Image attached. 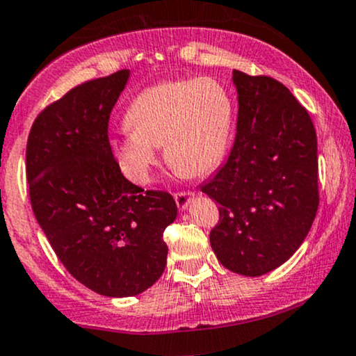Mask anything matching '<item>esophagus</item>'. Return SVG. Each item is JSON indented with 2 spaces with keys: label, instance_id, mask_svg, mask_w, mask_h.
Here are the masks:
<instances>
[{
  "label": "esophagus",
  "instance_id": "obj_1",
  "mask_svg": "<svg viewBox=\"0 0 356 356\" xmlns=\"http://www.w3.org/2000/svg\"><path fill=\"white\" fill-rule=\"evenodd\" d=\"M174 199H175V204H177L179 209L184 211V209H187L189 202L194 199V192H177V194H174Z\"/></svg>",
  "mask_w": 356,
  "mask_h": 356
}]
</instances>
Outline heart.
<instances>
[{"mask_svg":"<svg viewBox=\"0 0 356 356\" xmlns=\"http://www.w3.org/2000/svg\"><path fill=\"white\" fill-rule=\"evenodd\" d=\"M232 122L234 104L220 81L211 76L162 81L129 105V132L113 142V154L127 177L140 186L152 179L159 147L179 174L204 175L222 161Z\"/></svg>","mask_w":356,"mask_h":356,"instance_id":"heart-1","label":"heart"}]
</instances>
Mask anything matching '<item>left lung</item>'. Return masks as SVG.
I'll return each instance as SVG.
<instances>
[{
    "label": "left lung",
    "instance_id": "1",
    "mask_svg": "<svg viewBox=\"0 0 356 356\" xmlns=\"http://www.w3.org/2000/svg\"><path fill=\"white\" fill-rule=\"evenodd\" d=\"M238 127L226 164L201 191L219 204L209 241L219 263L261 276L286 263L318 211V144L312 118L271 76L232 72Z\"/></svg>",
    "mask_w": 356,
    "mask_h": 356
}]
</instances>
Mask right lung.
I'll list each match as a JSON object with an SVG mask.
<instances>
[{"instance_id": "add662e5", "label": "right lung", "mask_w": 356, "mask_h": 356, "mask_svg": "<svg viewBox=\"0 0 356 356\" xmlns=\"http://www.w3.org/2000/svg\"><path fill=\"white\" fill-rule=\"evenodd\" d=\"M130 70L72 88L36 117L26 144L30 201L53 251L92 291L136 296L164 273L174 197L127 181L108 142V118Z\"/></svg>"}]
</instances>
